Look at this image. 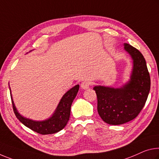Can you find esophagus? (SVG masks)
<instances>
[{"mask_svg":"<svg viewBox=\"0 0 159 159\" xmlns=\"http://www.w3.org/2000/svg\"><path fill=\"white\" fill-rule=\"evenodd\" d=\"M90 86V83L89 81H86V80H85V81H83L81 83V84H80V87H81V89H88Z\"/></svg>","mask_w":159,"mask_h":159,"instance_id":"1","label":"esophagus"}]
</instances>
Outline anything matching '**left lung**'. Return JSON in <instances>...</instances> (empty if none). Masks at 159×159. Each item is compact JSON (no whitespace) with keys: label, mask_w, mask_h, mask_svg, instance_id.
I'll return each mask as SVG.
<instances>
[{"label":"left lung","mask_w":159,"mask_h":159,"mask_svg":"<svg viewBox=\"0 0 159 159\" xmlns=\"http://www.w3.org/2000/svg\"><path fill=\"white\" fill-rule=\"evenodd\" d=\"M133 60L130 80L120 89L98 85L93 88L98 98V114L109 125H122L134 120L147 101L151 79L144 57L138 49L125 44Z\"/></svg>","instance_id":"obj_1"}]
</instances>
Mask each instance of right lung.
Wrapping results in <instances>:
<instances>
[{"instance_id":"1","label":"right lung","mask_w":159,"mask_h":159,"mask_svg":"<svg viewBox=\"0 0 159 159\" xmlns=\"http://www.w3.org/2000/svg\"><path fill=\"white\" fill-rule=\"evenodd\" d=\"M79 90V85H76L65 93L60 100L54 114L49 119L44 121H33L22 117L16 110L12 95H11L14 113L20 122L32 131L43 135L54 134L64 129L66 125L69 120L70 107L73 100L76 96Z\"/></svg>"}]
</instances>
